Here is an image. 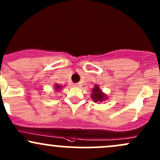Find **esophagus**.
Segmentation results:
<instances>
[{
    "label": "esophagus",
    "mask_w": 160,
    "mask_h": 160,
    "mask_svg": "<svg viewBox=\"0 0 160 160\" xmlns=\"http://www.w3.org/2000/svg\"><path fill=\"white\" fill-rule=\"evenodd\" d=\"M74 86L80 87V84L79 83H75V84H74Z\"/></svg>",
    "instance_id": "1"
}]
</instances>
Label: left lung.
Listing matches in <instances>:
<instances>
[{
  "label": "left lung",
  "instance_id": "8db88e82",
  "mask_svg": "<svg viewBox=\"0 0 160 160\" xmlns=\"http://www.w3.org/2000/svg\"><path fill=\"white\" fill-rule=\"evenodd\" d=\"M92 92H93V93L92 94V98L94 102H101V101H104L107 98L105 94L102 93V92H101V90L98 85H95Z\"/></svg>",
  "mask_w": 160,
  "mask_h": 160
}]
</instances>
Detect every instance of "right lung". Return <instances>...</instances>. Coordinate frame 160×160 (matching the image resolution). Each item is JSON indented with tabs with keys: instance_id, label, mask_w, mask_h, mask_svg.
Returning a JSON list of instances; mask_svg holds the SVG:
<instances>
[{
	"instance_id": "obj_1",
	"label": "right lung",
	"mask_w": 160,
	"mask_h": 160,
	"mask_svg": "<svg viewBox=\"0 0 160 160\" xmlns=\"http://www.w3.org/2000/svg\"><path fill=\"white\" fill-rule=\"evenodd\" d=\"M56 89H61V86H59V85H56Z\"/></svg>"
}]
</instances>
